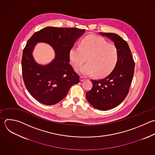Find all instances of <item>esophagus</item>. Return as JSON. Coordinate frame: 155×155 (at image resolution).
I'll return each mask as SVG.
<instances>
[{
  "instance_id": "1",
  "label": "esophagus",
  "mask_w": 155,
  "mask_h": 155,
  "mask_svg": "<svg viewBox=\"0 0 155 155\" xmlns=\"http://www.w3.org/2000/svg\"><path fill=\"white\" fill-rule=\"evenodd\" d=\"M84 80H85V78H84L83 76H81V77H80V81H81V82H83Z\"/></svg>"
}]
</instances>
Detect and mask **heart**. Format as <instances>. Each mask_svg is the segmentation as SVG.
<instances>
[{"label":"heart","mask_w":155,"mask_h":155,"mask_svg":"<svg viewBox=\"0 0 155 155\" xmlns=\"http://www.w3.org/2000/svg\"><path fill=\"white\" fill-rule=\"evenodd\" d=\"M70 59L75 68L81 67L78 71L84 75L93 73L96 76H104L115 67L119 53L115 46L98 36H88L83 39L79 47H73L69 53Z\"/></svg>","instance_id":"b5f03b06"}]
</instances>
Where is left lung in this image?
Wrapping results in <instances>:
<instances>
[{"label":"left lung","instance_id":"8db88e82","mask_svg":"<svg viewBox=\"0 0 155 155\" xmlns=\"http://www.w3.org/2000/svg\"><path fill=\"white\" fill-rule=\"evenodd\" d=\"M113 41L119 53L116 65L109 75L100 79H91L92 88L86 93L89 103L99 110H108L119 105L127 96L134 70V62L127 42L119 35L99 33Z\"/></svg>","mask_w":155,"mask_h":155}]
</instances>
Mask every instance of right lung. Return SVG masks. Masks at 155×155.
I'll list each match as a JSON object with an SVG mask.
<instances>
[{"label":"right lung","instance_id":"obj_1","mask_svg":"<svg viewBox=\"0 0 155 155\" xmlns=\"http://www.w3.org/2000/svg\"><path fill=\"white\" fill-rule=\"evenodd\" d=\"M85 30L77 28L48 27L36 32L28 41L22 58V76L30 94L47 105L62 100L71 87L79 82V76L69 64V53ZM49 44L55 51V58L45 66L38 64L32 56L36 43Z\"/></svg>","mask_w":155,"mask_h":155}]
</instances>
